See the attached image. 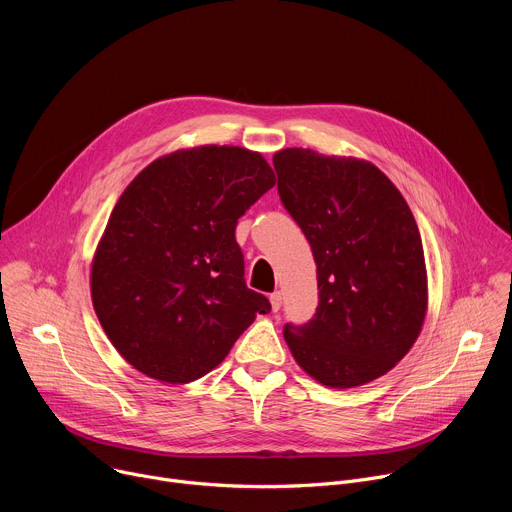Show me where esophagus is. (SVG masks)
<instances>
[{
  "label": "esophagus",
  "instance_id": "34e87169",
  "mask_svg": "<svg viewBox=\"0 0 512 512\" xmlns=\"http://www.w3.org/2000/svg\"><path fill=\"white\" fill-rule=\"evenodd\" d=\"M281 291H273V294L269 296V302H271V310L273 312H279V308H281Z\"/></svg>",
  "mask_w": 512,
  "mask_h": 512
}]
</instances>
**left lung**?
<instances>
[{
	"label": "left lung",
	"instance_id": "8db88e82",
	"mask_svg": "<svg viewBox=\"0 0 512 512\" xmlns=\"http://www.w3.org/2000/svg\"><path fill=\"white\" fill-rule=\"evenodd\" d=\"M285 210L306 235L320 302L283 338L318 383H371L409 352L427 310V273L415 218L371 162L304 148L273 156Z\"/></svg>",
	"mask_w": 512,
	"mask_h": 512
}]
</instances>
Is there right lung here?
<instances>
[{"mask_svg":"<svg viewBox=\"0 0 512 512\" xmlns=\"http://www.w3.org/2000/svg\"><path fill=\"white\" fill-rule=\"evenodd\" d=\"M273 184L261 154L200 145L158 158L125 188L93 259L91 296L133 369L196 381L271 310L245 283L235 229Z\"/></svg>","mask_w":512,"mask_h":512,"instance_id":"obj_1","label":"right lung"}]
</instances>
